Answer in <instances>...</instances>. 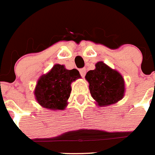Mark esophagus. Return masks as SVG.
Segmentation results:
<instances>
[{"instance_id":"esophagus-1","label":"esophagus","mask_w":155,"mask_h":155,"mask_svg":"<svg viewBox=\"0 0 155 155\" xmlns=\"http://www.w3.org/2000/svg\"><path fill=\"white\" fill-rule=\"evenodd\" d=\"M80 74L81 75L82 78H84V76H85L86 74V69L85 68H82V69L80 70Z\"/></svg>"}]
</instances>
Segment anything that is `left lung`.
Segmentation results:
<instances>
[{"label": "left lung", "mask_w": 155, "mask_h": 155, "mask_svg": "<svg viewBox=\"0 0 155 155\" xmlns=\"http://www.w3.org/2000/svg\"><path fill=\"white\" fill-rule=\"evenodd\" d=\"M85 79L96 105L100 107L118 102L124 97L125 81L120 72L112 69L102 61L95 64V68L86 74Z\"/></svg>", "instance_id": "8db88e82"}]
</instances>
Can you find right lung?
<instances>
[{
    "mask_svg": "<svg viewBox=\"0 0 155 155\" xmlns=\"http://www.w3.org/2000/svg\"><path fill=\"white\" fill-rule=\"evenodd\" d=\"M77 69L68 70L64 65L55 64L37 81L34 95L37 102L50 110H64L68 104L71 83L81 78Z\"/></svg>",
    "mask_w": 155,
    "mask_h": 155,
    "instance_id": "add662e5",
    "label": "right lung"
}]
</instances>
